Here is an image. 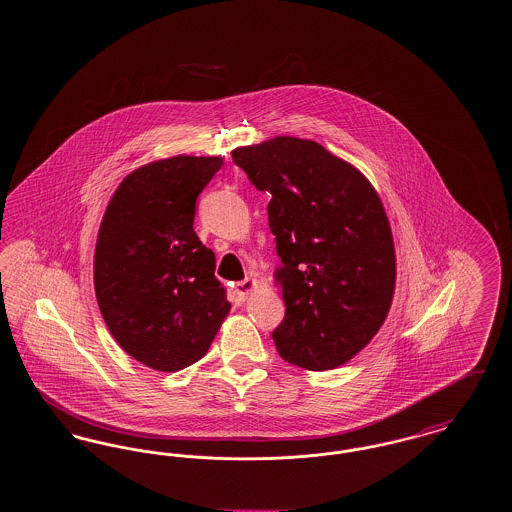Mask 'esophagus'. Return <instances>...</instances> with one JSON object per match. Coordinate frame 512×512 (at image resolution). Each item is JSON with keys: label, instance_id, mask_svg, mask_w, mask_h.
Instances as JSON below:
<instances>
[{"label": "esophagus", "instance_id": "esophagus-1", "mask_svg": "<svg viewBox=\"0 0 512 512\" xmlns=\"http://www.w3.org/2000/svg\"><path fill=\"white\" fill-rule=\"evenodd\" d=\"M255 286H257V284H255L253 278H245V280L236 284V295H238L242 301H245L247 295L255 290Z\"/></svg>", "mask_w": 512, "mask_h": 512}]
</instances>
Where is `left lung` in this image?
Instances as JSON below:
<instances>
[{"instance_id": "obj_1", "label": "left lung", "mask_w": 512, "mask_h": 512, "mask_svg": "<svg viewBox=\"0 0 512 512\" xmlns=\"http://www.w3.org/2000/svg\"><path fill=\"white\" fill-rule=\"evenodd\" d=\"M232 159L270 195L286 303L272 332L280 357L307 370L338 368L376 336L393 299L395 249L380 197L313 140L278 136L238 147Z\"/></svg>"}]
</instances>
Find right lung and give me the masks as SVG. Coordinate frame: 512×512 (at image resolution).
<instances>
[{"instance_id": "right-lung-1", "label": "right lung", "mask_w": 512, "mask_h": 512, "mask_svg": "<svg viewBox=\"0 0 512 512\" xmlns=\"http://www.w3.org/2000/svg\"><path fill=\"white\" fill-rule=\"evenodd\" d=\"M220 157L178 155L130 172L99 226L94 286L122 349L149 368L199 361L230 311L215 253L194 230L195 201Z\"/></svg>"}]
</instances>
